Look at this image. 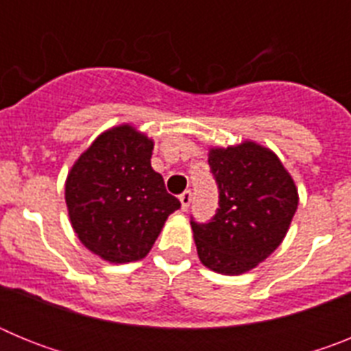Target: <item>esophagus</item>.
I'll list each match as a JSON object with an SVG mask.
<instances>
[{"mask_svg": "<svg viewBox=\"0 0 351 351\" xmlns=\"http://www.w3.org/2000/svg\"><path fill=\"white\" fill-rule=\"evenodd\" d=\"M191 198H193V195H191L190 190L184 191V193H182L181 197H179V200H181L182 210H188V207H190V204H191Z\"/></svg>", "mask_w": 351, "mask_h": 351, "instance_id": "1", "label": "esophagus"}]
</instances>
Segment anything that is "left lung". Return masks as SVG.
Segmentation results:
<instances>
[{
  "mask_svg": "<svg viewBox=\"0 0 351 351\" xmlns=\"http://www.w3.org/2000/svg\"><path fill=\"white\" fill-rule=\"evenodd\" d=\"M209 165L219 209L209 223L191 221L198 258L218 274H244L283 243L299 206L297 186L274 151L253 141L210 147Z\"/></svg>",
  "mask_w": 351,
  "mask_h": 351,
  "instance_id": "8db88e82",
  "label": "left lung"
}]
</instances>
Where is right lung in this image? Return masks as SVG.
Wrapping results in <instances>:
<instances>
[{
	"label": "right lung",
	"mask_w": 351,
	"mask_h": 351,
	"mask_svg": "<svg viewBox=\"0 0 351 351\" xmlns=\"http://www.w3.org/2000/svg\"><path fill=\"white\" fill-rule=\"evenodd\" d=\"M153 147V138L135 126H112L68 172L64 200L71 228L105 262L144 258L167 218L181 207L151 167Z\"/></svg>",
	"instance_id": "right-lung-1"
}]
</instances>
